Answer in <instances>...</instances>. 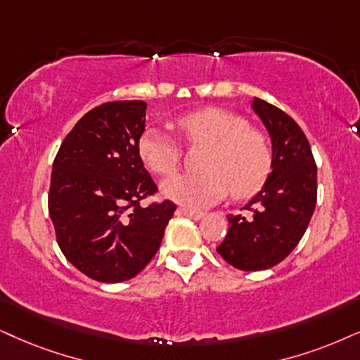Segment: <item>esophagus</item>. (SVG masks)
<instances>
[{
  "mask_svg": "<svg viewBox=\"0 0 360 360\" xmlns=\"http://www.w3.org/2000/svg\"><path fill=\"white\" fill-rule=\"evenodd\" d=\"M177 212L183 214V216H188L194 221H199L204 216L201 211H194V209H188V207H179V209H177Z\"/></svg>",
  "mask_w": 360,
  "mask_h": 360,
  "instance_id": "1",
  "label": "esophagus"
}]
</instances>
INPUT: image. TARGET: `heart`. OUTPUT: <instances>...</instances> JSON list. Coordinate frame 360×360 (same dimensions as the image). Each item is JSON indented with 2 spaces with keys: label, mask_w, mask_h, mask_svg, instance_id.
<instances>
[{
  "label": "heart",
  "mask_w": 360,
  "mask_h": 360,
  "mask_svg": "<svg viewBox=\"0 0 360 360\" xmlns=\"http://www.w3.org/2000/svg\"><path fill=\"white\" fill-rule=\"evenodd\" d=\"M191 144L207 146L201 172L167 179L162 194L188 207H206L233 193L251 198L266 184L272 171V148L267 136L249 126L245 117L221 108H204L177 120ZM143 162L159 176H169L181 165L183 149L174 136L161 127H148L138 141Z\"/></svg>",
  "instance_id": "b5f03b06"
}]
</instances>
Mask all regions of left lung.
<instances>
[{"mask_svg":"<svg viewBox=\"0 0 360 360\" xmlns=\"http://www.w3.org/2000/svg\"><path fill=\"white\" fill-rule=\"evenodd\" d=\"M251 106L271 136L272 171L245 204L252 216H227L229 231L217 252L236 269L264 271L284 261L306 233L317 201V166L292 117L259 98Z\"/></svg>","mask_w":360,"mask_h":360,"instance_id":"left-lung-1","label":"left lung"}]
</instances>
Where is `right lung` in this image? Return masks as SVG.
Listing matches in <instances>:
<instances>
[{"mask_svg":"<svg viewBox=\"0 0 360 360\" xmlns=\"http://www.w3.org/2000/svg\"><path fill=\"white\" fill-rule=\"evenodd\" d=\"M144 101H111L91 109L54 158L48 209L61 252L99 282L139 274L158 252L171 201H141L158 191L138 151L146 127Z\"/></svg>","mask_w":360,"mask_h":360,"instance_id":"1","label":"right lung"}]
</instances>
